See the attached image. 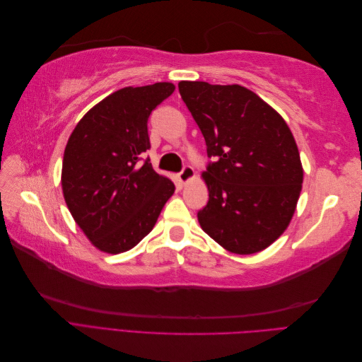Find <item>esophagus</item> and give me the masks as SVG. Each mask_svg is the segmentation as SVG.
<instances>
[{"label":"esophagus","instance_id":"34e87169","mask_svg":"<svg viewBox=\"0 0 362 362\" xmlns=\"http://www.w3.org/2000/svg\"><path fill=\"white\" fill-rule=\"evenodd\" d=\"M193 175H194L193 168L190 166V164H185V166L181 169V172L178 173V180H180L182 184H185L189 180L193 178Z\"/></svg>","mask_w":362,"mask_h":362}]
</instances>
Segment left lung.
<instances>
[{"label":"left lung","mask_w":362,"mask_h":362,"mask_svg":"<svg viewBox=\"0 0 362 362\" xmlns=\"http://www.w3.org/2000/svg\"><path fill=\"white\" fill-rule=\"evenodd\" d=\"M178 89L213 158L204 172L202 229L234 254L266 249L286 231L302 190L300 156L286 120L238 84L181 81Z\"/></svg>","instance_id":"1"}]
</instances>
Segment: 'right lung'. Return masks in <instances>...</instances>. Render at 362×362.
I'll list each match as a JSON object with an SVG mask.
<instances>
[{"label":"right lung","mask_w":362,"mask_h":362,"mask_svg":"<svg viewBox=\"0 0 362 362\" xmlns=\"http://www.w3.org/2000/svg\"><path fill=\"white\" fill-rule=\"evenodd\" d=\"M173 90L172 83L120 89L87 112L68 140L64 201L87 238L108 254L139 245L175 192L144 158L149 115Z\"/></svg>","instance_id":"obj_1"}]
</instances>
